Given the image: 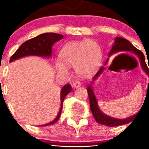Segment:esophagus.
<instances>
[{
	"instance_id": "obj_1",
	"label": "esophagus",
	"mask_w": 149,
	"mask_h": 149,
	"mask_svg": "<svg viewBox=\"0 0 149 149\" xmlns=\"http://www.w3.org/2000/svg\"><path fill=\"white\" fill-rule=\"evenodd\" d=\"M72 86H73V87H74V88H78V87H80V86H81V82L78 80H74V81L73 82V84H72Z\"/></svg>"
}]
</instances>
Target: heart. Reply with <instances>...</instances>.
I'll return each mask as SVG.
<instances>
[{
  "instance_id": "heart-1",
  "label": "heart",
  "mask_w": 149,
  "mask_h": 149,
  "mask_svg": "<svg viewBox=\"0 0 149 149\" xmlns=\"http://www.w3.org/2000/svg\"><path fill=\"white\" fill-rule=\"evenodd\" d=\"M61 61H56L55 68L59 73L67 74L74 66L80 75H87L96 70L102 60V52L94 40L70 41L64 45L59 53Z\"/></svg>"
}]
</instances>
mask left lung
Listing matches in <instances>:
<instances>
[{
  "label": "left lung",
  "instance_id": "8db88e82",
  "mask_svg": "<svg viewBox=\"0 0 149 149\" xmlns=\"http://www.w3.org/2000/svg\"><path fill=\"white\" fill-rule=\"evenodd\" d=\"M120 52H128L134 53V54L138 57V58L140 59V65H141L142 68L144 71H145L146 73L148 74L149 77V65H146L145 61V57H144V54H143L141 51H140L139 49H137V48L134 47L130 42L128 40L125 39V38H115V40H114V45L112 46L111 51L109 52V55L111 56V54H114V53ZM106 61V63H107ZM104 70V68L102 67L100 69V70L97 72V74L95 75V77H93V81H95L100 75V74L103 72ZM92 83V82H91ZM90 84L88 86L87 88V92H88V98H89V102H90V109H91V111L92 112L94 117H95V120L98 123L101 124V125H106V126H109V127H113V126H119V125H124V124H128L130 122H132L134 119L135 118V116H137L136 114L132 116V117H129L128 118H125V119H116L112 117H109V116L106 115L105 114H103L100 109L98 108L97 106V101L96 97H95V93H94L93 89L91 88V85ZM149 91V79H148V90H147V92Z\"/></svg>",
  "mask_w": 149,
  "mask_h": 149
}]
</instances>
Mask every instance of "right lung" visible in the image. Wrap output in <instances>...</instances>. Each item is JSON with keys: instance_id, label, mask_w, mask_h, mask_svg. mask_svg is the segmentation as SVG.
<instances>
[{"instance_id": "1", "label": "right lung", "mask_w": 149, "mask_h": 149, "mask_svg": "<svg viewBox=\"0 0 149 149\" xmlns=\"http://www.w3.org/2000/svg\"><path fill=\"white\" fill-rule=\"evenodd\" d=\"M63 38L62 35L56 33H44L38 35L35 38L24 42L17 51L11 57L9 62L14 61L26 56H40V57H50L52 55V47L53 44ZM72 91V86L69 84L63 87L61 92V106L60 111L55 119L51 123L43 125V126L55 123L59 119L63 108V103L65 96Z\"/></svg>"}]
</instances>
